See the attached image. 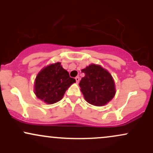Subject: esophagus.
Here are the masks:
<instances>
[{"label":"esophagus","instance_id":"esophagus-1","mask_svg":"<svg viewBox=\"0 0 153 153\" xmlns=\"http://www.w3.org/2000/svg\"><path fill=\"white\" fill-rule=\"evenodd\" d=\"M75 80H76V82L77 83H78L79 82V81H80V77L79 76H77V77H75Z\"/></svg>","mask_w":153,"mask_h":153}]
</instances>
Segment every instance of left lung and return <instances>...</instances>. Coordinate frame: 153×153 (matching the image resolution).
Instances as JSON below:
<instances>
[{"label": "left lung", "mask_w": 153, "mask_h": 153, "mask_svg": "<svg viewBox=\"0 0 153 153\" xmlns=\"http://www.w3.org/2000/svg\"><path fill=\"white\" fill-rule=\"evenodd\" d=\"M85 76L79 85L88 103L96 106L107 104L116 94L115 82L110 73L99 65L91 64L81 71Z\"/></svg>", "instance_id": "8db88e82"}]
</instances>
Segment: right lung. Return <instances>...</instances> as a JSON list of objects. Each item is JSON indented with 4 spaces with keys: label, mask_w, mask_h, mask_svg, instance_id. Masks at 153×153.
<instances>
[{
    "label": "right lung",
    "mask_w": 153,
    "mask_h": 153,
    "mask_svg": "<svg viewBox=\"0 0 153 153\" xmlns=\"http://www.w3.org/2000/svg\"><path fill=\"white\" fill-rule=\"evenodd\" d=\"M74 78L61 65V62L50 64L43 68L36 75L34 91L36 97L47 104L58 102L73 83Z\"/></svg>",
    "instance_id": "1"
}]
</instances>
